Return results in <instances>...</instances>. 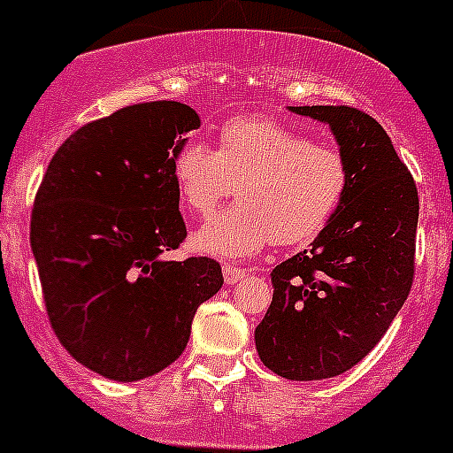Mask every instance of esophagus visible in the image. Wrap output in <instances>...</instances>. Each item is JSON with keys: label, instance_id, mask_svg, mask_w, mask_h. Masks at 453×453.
<instances>
[{"label": "esophagus", "instance_id": "esophagus-1", "mask_svg": "<svg viewBox=\"0 0 453 453\" xmlns=\"http://www.w3.org/2000/svg\"><path fill=\"white\" fill-rule=\"evenodd\" d=\"M222 274H224V283H226V286H234V283H238L240 279H245L247 270H240V267H234V265H224Z\"/></svg>", "mask_w": 453, "mask_h": 453}]
</instances>
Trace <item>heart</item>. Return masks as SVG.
<instances>
[{
	"label": "heart",
	"instance_id": "obj_1",
	"mask_svg": "<svg viewBox=\"0 0 453 453\" xmlns=\"http://www.w3.org/2000/svg\"><path fill=\"white\" fill-rule=\"evenodd\" d=\"M172 179L181 206L197 218L213 215L235 190L238 206L195 231L192 247L247 258L272 240L295 247L318 238L345 199L349 167L338 147L251 115L224 124L215 150L186 142L172 161Z\"/></svg>",
	"mask_w": 453,
	"mask_h": 453
}]
</instances>
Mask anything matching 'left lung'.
<instances>
[{
    "label": "left lung",
    "mask_w": 453,
    "mask_h": 453,
    "mask_svg": "<svg viewBox=\"0 0 453 453\" xmlns=\"http://www.w3.org/2000/svg\"><path fill=\"white\" fill-rule=\"evenodd\" d=\"M329 124L349 167L347 195L303 250L272 270V303L256 326L263 365L290 381L351 370L406 302L419 199L383 127L351 106H290Z\"/></svg>",
    "instance_id": "8db88e82"
}]
</instances>
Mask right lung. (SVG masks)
<instances>
[{"label":"right lung","mask_w":453,"mask_h":453,"mask_svg":"<svg viewBox=\"0 0 453 453\" xmlns=\"http://www.w3.org/2000/svg\"><path fill=\"white\" fill-rule=\"evenodd\" d=\"M199 115L181 102L119 108L58 147L35 192L31 250L51 329L81 365L140 381L183 354L192 318L222 288L186 238L172 161Z\"/></svg>","instance_id":"right-lung-1"}]
</instances>
